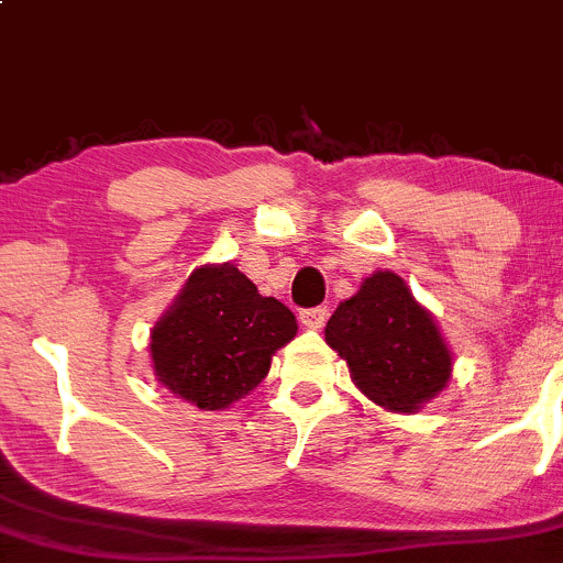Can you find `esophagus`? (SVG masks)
Returning <instances> with one entry per match:
<instances>
[{"label":"esophagus","instance_id":"obj_1","mask_svg":"<svg viewBox=\"0 0 563 563\" xmlns=\"http://www.w3.org/2000/svg\"><path fill=\"white\" fill-rule=\"evenodd\" d=\"M324 320H328V311H324L322 306H317V309L300 311V322H303V328H309V330H320Z\"/></svg>","mask_w":563,"mask_h":563}]
</instances>
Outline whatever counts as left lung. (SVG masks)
Instances as JSON below:
<instances>
[{
  "label": "left lung",
  "mask_w": 563,
  "mask_h": 563,
  "mask_svg": "<svg viewBox=\"0 0 563 563\" xmlns=\"http://www.w3.org/2000/svg\"><path fill=\"white\" fill-rule=\"evenodd\" d=\"M324 341L350 366L363 396L411 415L437 398L453 374V352L437 320L393 271H376L328 320Z\"/></svg>",
  "instance_id": "obj_1"
}]
</instances>
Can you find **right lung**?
<instances>
[{
  "label": "right lung",
  "instance_id": "add662e5",
  "mask_svg": "<svg viewBox=\"0 0 563 563\" xmlns=\"http://www.w3.org/2000/svg\"><path fill=\"white\" fill-rule=\"evenodd\" d=\"M298 333L295 314L263 298L235 265H202L152 330L159 385L197 409H228L265 379L271 357Z\"/></svg>",
  "mask_w": 563,
  "mask_h": 563
}]
</instances>
